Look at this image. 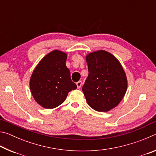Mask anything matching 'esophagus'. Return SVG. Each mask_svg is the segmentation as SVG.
Wrapping results in <instances>:
<instances>
[{
  "instance_id": "esophagus-1",
  "label": "esophagus",
  "mask_w": 156,
  "mask_h": 156,
  "mask_svg": "<svg viewBox=\"0 0 156 156\" xmlns=\"http://www.w3.org/2000/svg\"><path fill=\"white\" fill-rule=\"evenodd\" d=\"M82 84H83V83H82V81H78V83H76V85H77L78 89H80L81 87Z\"/></svg>"
}]
</instances>
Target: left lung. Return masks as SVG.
Listing matches in <instances>:
<instances>
[{"mask_svg":"<svg viewBox=\"0 0 156 156\" xmlns=\"http://www.w3.org/2000/svg\"><path fill=\"white\" fill-rule=\"evenodd\" d=\"M89 75L83 91L89 106L106 112L118 106L127 89V79L116 58L105 50L86 56Z\"/></svg>","mask_w":156,"mask_h":156,"instance_id":"1","label":"left lung"}]
</instances>
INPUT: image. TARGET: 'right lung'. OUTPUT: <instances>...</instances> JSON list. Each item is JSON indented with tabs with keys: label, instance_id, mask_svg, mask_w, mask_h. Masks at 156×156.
<instances>
[{
	"label": "right lung",
	"instance_id": "1",
	"mask_svg": "<svg viewBox=\"0 0 156 156\" xmlns=\"http://www.w3.org/2000/svg\"><path fill=\"white\" fill-rule=\"evenodd\" d=\"M67 55L54 50L43 58L31 74L30 87L37 103L54 109L65 101L68 93L77 88L66 67Z\"/></svg>",
	"mask_w": 156,
	"mask_h": 156
}]
</instances>
